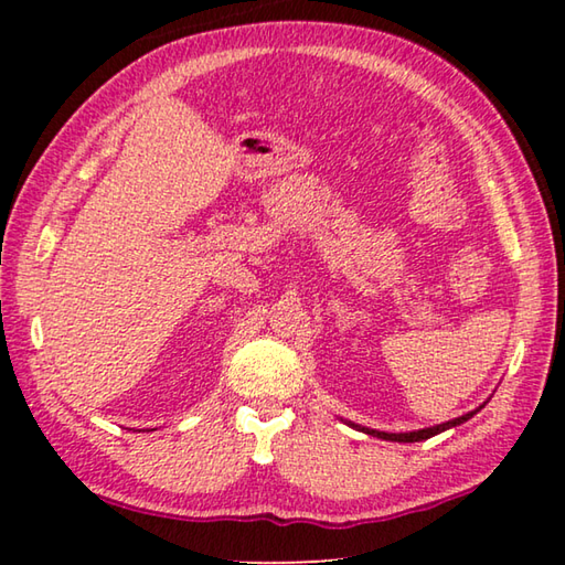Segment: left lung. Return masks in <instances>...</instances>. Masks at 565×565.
I'll use <instances>...</instances> for the list:
<instances>
[{"instance_id": "1", "label": "left lung", "mask_w": 565, "mask_h": 565, "mask_svg": "<svg viewBox=\"0 0 565 565\" xmlns=\"http://www.w3.org/2000/svg\"><path fill=\"white\" fill-rule=\"evenodd\" d=\"M476 411H478V408H476ZM476 411H471V414H466V416H458V418H454V420H446V424H438V426H434V428H420V431H411V434H386V431H374V428H363V431L371 434V436L386 438V441H401V444L426 441V438H431V436H436V434H441V431H446V428L463 424V420L471 418V416L476 414Z\"/></svg>"}]
</instances>
